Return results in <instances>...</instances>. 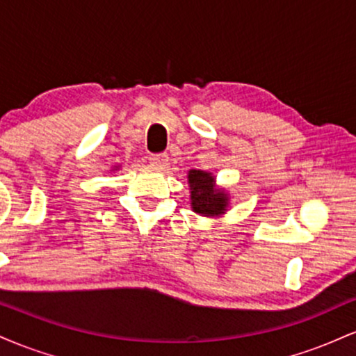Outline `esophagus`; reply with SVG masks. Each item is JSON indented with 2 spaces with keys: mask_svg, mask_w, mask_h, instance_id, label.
Returning a JSON list of instances; mask_svg holds the SVG:
<instances>
[{
  "mask_svg": "<svg viewBox=\"0 0 356 356\" xmlns=\"http://www.w3.org/2000/svg\"><path fill=\"white\" fill-rule=\"evenodd\" d=\"M149 161L152 165L164 169V167L167 165V162H169V157H167V154H154V155H150Z\"/></svg>",
  "mask_w": 356,
  "mask_h": 356,
  "instance_id": "1",
  "label": "esophagus"
}]
</instances>
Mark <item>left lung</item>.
Returning a JSON list of instances; mask_svg holds the SVG:
<instances>
[{
	"instance_id": "1",
	"label": "left lung",
	"mask_w": 356,
	"mask_h": 356,
	"mask_svg": "<svg viewBox=\"0 0 356 356\" xmlns=\"http://www.w3.org/2000/svg\"><path fill=\"white\" fill-rule=\"evenodd\" d=\"M191 199L195 212L204 216H218L226 211L227 195L214 189V177L202 170H191Z\"/></svg>"
}]
</instances>
